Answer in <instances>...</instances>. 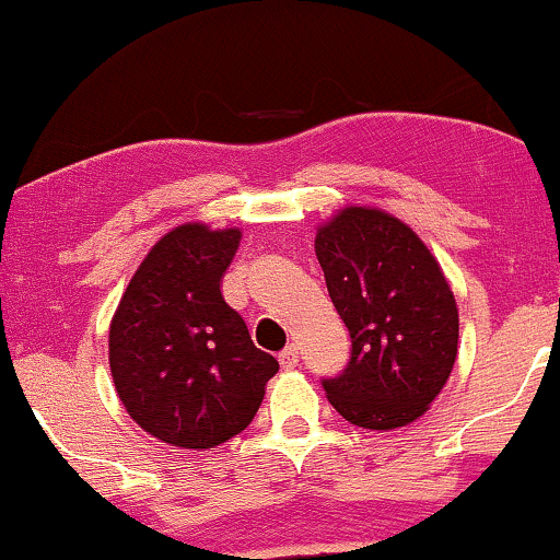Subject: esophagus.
<instances>
[{
  "label": "esophagus",
  "mask_w": 560,
  "mask_h": 560,
  "mask_svg": "<svg viewBox=\"0 0 560 560\" xmlns=\"http://www.w3.org/2000/svg\"><path fill=\"white\" fill-rule=\"evenodd\" d=\"M299 358H301V353H299V345H288L285 350H282V353L278 355V361H280V365L282 369H295V365H299Z\"/></svg>",
  "instance_id": "esophagus-1"
}]
</instances>
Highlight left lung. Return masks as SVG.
Here are the masks:
<instances>
[{"label": "left lung", "instance_id": "8db88e82", "mask_svg": "<svg viewBox=\"0 0 560 560\" xmlns=\"http://www.w3.org/2000/svg\"><path fill=\"white\" fill-rule=\"evenodd\" d=\"M314 248L353 342L348 369L322 382L329 405L369 431L416 423L457 361L459 312L444 269L378 207L337 210L316 228Z\"/></svg>", "mask_w": 560, "mask_h": 560}]
</instances>
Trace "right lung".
Masks as SVG:
<instances>
[{"label":"right lung","instance_id":"1","mask_svg":"<svg viewBox=\"0 0 560 560\" xmlns=\"http://www.w3.org/2000/svg\"><path fill=\"white\" fill-rule=\"evenodd\" d=\"M238 244L241 228L176 225L150 248L114 312L116 395L163 444L212 448L233 439L280 369L220 293Z\"/></svg>","mask_w":560,"mask_h":560}]
</instances>
